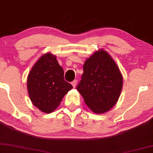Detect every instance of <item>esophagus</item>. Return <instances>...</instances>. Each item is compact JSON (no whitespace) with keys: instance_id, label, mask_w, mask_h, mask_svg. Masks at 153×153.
I'll use <instances>...</instances> for the list:
<instances>
[{"instance_id":"esophagus-1","label":"esophagus","mask_w":153,"mask_h":153,"mask_svg":"<svg viewBox=\"0 0 153 153\" xmlns=\"http://www.w3.org/2000/svg\"><path fill=\"white\" fill-rule=\"evenodd\" d=\"M76 84H77V81H76V79H75V80H74L72 82H71V84H72V86H73V87H76Z\"/></svg>"}]
</instances>
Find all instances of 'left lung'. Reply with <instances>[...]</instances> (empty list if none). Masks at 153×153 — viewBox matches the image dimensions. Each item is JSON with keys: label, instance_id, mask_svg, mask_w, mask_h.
I'll return each instance as SVG.
<instances>
[{"label": "left lung", "instance_id": "left-lung-1", "mask_svg": "<svg viewBox=\"0 0 153 153\" xmlns=\"http://www.w3.org/2000/svg\"><path fill=\"white\" fill-rule=\"evenodd\" d=\"M76 89L93 112H107L114 106L123 88V76L116 63L104 50L87 59Z\"/></svg>", "mask_w": 153, "mask_h": 153}]
</instances>
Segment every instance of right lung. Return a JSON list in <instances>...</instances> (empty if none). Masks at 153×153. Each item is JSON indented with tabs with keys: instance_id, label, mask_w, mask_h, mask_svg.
Returning <instances> with one entry per match:
<instances>
[{
	"instance_id": "add662e5",
	"label": "right lung",
	"mask_w": 153,
	"mask_h": 153,
	"mask_svg": "<svg viewBox=\"0 0 153 153\" xmlns=\"http://www.w3.org/2000/svg\"><path fill=\"white\" fill-rule=\"evenodd\" d=\"M64 70L54 55H43L30 70L27 88L33 105L45 113H51L72 89L64 79Z\"/></svg>"
}]
</instances>
